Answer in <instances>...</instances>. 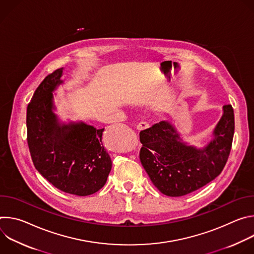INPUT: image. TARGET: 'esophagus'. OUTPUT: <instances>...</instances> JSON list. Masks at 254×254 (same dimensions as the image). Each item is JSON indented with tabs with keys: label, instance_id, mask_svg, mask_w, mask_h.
<instances>
[{
	"label": "esophagus",
	"instance_id": "1",
	"mask_svg": "<svg viewBox=\"0 0 254 254\" xmlns=\"http://www.w3.org/2000/svg\"><path fill=\"white\" fill-rule=\"evenodd\" d=\"M148 127H150V125H149L147 122H140V123H138L137 126H136V128H137L138 130L146 129V128H148Z\"/></svg>",
	"mask_w": 254,
	"mask_h": 254
}]
</instances>
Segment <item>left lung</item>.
<instances>
[{"mask_svg":"<svg viewBox=\"0 0 254 254\" xmlns=\"http://www.w3.org/2000/svg\"><path fill=\"white\" fill-rule=\"evenodd\" d=\"M234 128L231 104L223 106L214 139L204 149L187 146L170 123L161 122L139 132L140 163L160 192L170 197L187 195L220 175L231 151Z\"/></svg>","mask_w":254,"mask_h":254,"instance_id":"8db88e82","label":"left lung"}]
</instances>
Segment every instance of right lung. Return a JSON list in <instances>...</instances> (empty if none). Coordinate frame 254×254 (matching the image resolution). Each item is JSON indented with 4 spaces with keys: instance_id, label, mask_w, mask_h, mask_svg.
<instances>
[{
    "instance_id": "right-lung-1",
    "label": "right lung",
    "mask_w": 254,
    "mask_h": 254,
    "mask_svg": "<svg viewBox=\"0 0 254 254\" xmlns=\"http://www.w3.org/2000/svg\"><path fill=\"white\" fill-rule=\"evenodd\" d=\"M62 69L44 78L28 104V147L36 170L54 187L68 194L87 196L104 186L112 159L102 143L104 128L83 123H58L52 92L62 83Z\"/></svg>"
}]
</instances>
